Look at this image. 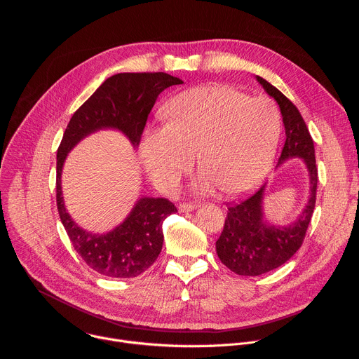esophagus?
Listing matches in <instances>:
<instances>
[{"label": "esophagus", "mask_w": 359, "mask_h": 359, "mask_svg": "<svg viewBox=\"0 0 359 359\" xmlns=\"http://www.w3.org/2000/svg\"><path fill=\"white\" fill-rule=\"evenodd\" d=\"M196 209V204H190V203H183L179 206V212L180 213H187V212H193Z\"/></svg>", "instance_id": "1"}]
</instances>
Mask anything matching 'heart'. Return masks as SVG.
<instances>
[{"instance_id": "b5f03b06", "label": "heart", "mask_w": 359, "mask_h": 359, "mask_svg": "<svg viewBox=\"0 0 359 359\" xmlns=\"http://www.w3.org/2000/svg\"><path fill=\"white\" fill-rule=\"evenodd\" d=\"M168 123L143 132L142 166L163 191H173L194 165L197 189L217 186L240 196L267 176L280 136V118L270 100L248 97L224 85H203L177 93L165 107Z\"/></svg>"}]
</instances>
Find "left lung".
I'll list each match as a JSON object with an SVG mask.
<instances>
[{"instance_id": "1", "label": "left lung", "mask_w": 359, "mask_h": 359, "mask_svg": "<svg viewBox=\"0 0 359 359\" xmlns=\"http://www.w3.org/2000/svg\"><path fill=\"white\" fill-rule=\"evenodd\" d=\"M277 102L285 129V143L278 165L301 159L309 172L310 194L299 216L287 226L271 224L264 216L266 184L247 200L229 208L224 229L216 241L220 262L238 276L255 277L278 269L301 247L316 208L318 170L316 150L306 125L290 99L262 76H255Z\"/></svg>"}]
</instances>
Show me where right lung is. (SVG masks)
<instances>
[{
    "mask_svg": "<svg viewBox=\"0 0 359 359\" xmlns=\"http://www.w3.org/2000/svg\"><path fill=\"white\" fill-rule=\"evenodd\" d=\"M179 83L183 81L165 72H125L108 78L74 114L58 147L57 206L61 222L82 260L105 277L132 278L146 271L162 251L163 220L177 210L168 198L144 196L114 230L104 234L86 231L65 208L61 180L64 163L82 139L97 130H119L136 149L158 96Z\"/></svg>",
    "mask_w": 359,
    "mask_h": 359,
    "instance_id": "obj_1",
    "label": "right lung"
}]
</instances>
